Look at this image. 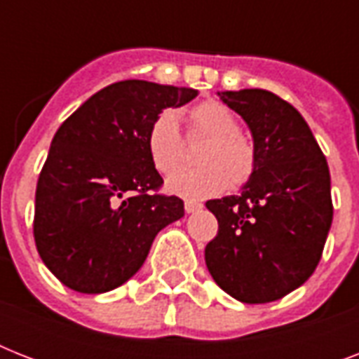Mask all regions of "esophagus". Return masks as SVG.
<instances>
[{
    "instance_id": "34e87169",
    "label": "esophagus",
    "mask_w": 359,
    "mask_h": 359,
    "mask_svg": "<svg viewBox=\"0 0 359 359\" xmlns=\"http://www.w3.org/2000/svg\"><path fill=\"white\" fill-rule=\"evenodd\" d=\"M203 208V205L201 203H197V201H186L184 203V210L188 214H194V212H197V210H201Z\"/></svg>"
}]
</instances>
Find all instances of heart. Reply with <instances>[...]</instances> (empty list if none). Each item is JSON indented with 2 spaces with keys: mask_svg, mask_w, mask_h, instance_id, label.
<instances>
[{
  "mask_svg": "<svg viewBox=\"0 0 359 359\" xmlns=\"http://www.w3.org/2000/svg\"><path fill=\"white\" fill-rule=\"evenodd\" d=\"M236 115L216 100L197 104L190 111V134L208 137L199 154L201 168L179 169L165 180V190L184 199H207L231 186H244L255 171V147L240 134ZM147 152L160 173H171L182 158L177 115L163 111L147 132Z\"/></svg>",
  "mask_w": 359,
  "mask_h": 359,
  "instance_id": "b5f03b06",
  "label": "heart"
}]
</instances>
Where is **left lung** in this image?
I'll use <instances>...</instances> for the list:
<instances>
[{
	"label": "left lung",
	"mask_w": 359,
	"mask_h": 359,
	"mask_svg": "<svg viewBox=\"0 0 359 359\" xmlns=\"http://www.w3.org/2000/svg\"><path fill=\"white\" fill-rule=\"evenodd\" d=\"M253 137L255 171L236 196L207 201L218 235L205 262L244 304L283 298L309 279L334 218L328 162L300 111L264 89L219 91Z\"/></svg>",
	"instance_id": "obj_1"
}]
</instances>
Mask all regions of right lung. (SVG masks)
Wrapping results in <instances>:
<instances>
[{
  "mask_svg": "<svg viewBox=\"0 0 359 359\" xmlns=\"http://www.w3.org/2000/svg\"><path fill=\"white\" fill-rule=\"evenodd\" d=\"M191 87L124 80L87 98L55 132L36 182L33 235L42 262L69 289L100 294L126 283L152 240L184 216V203L151 190L162 177L147 152L163 109Z\"/></svg>",
  "mask_w": 359,
  "mask_h": 359,
  "instance_id": "1",
  "label": "right lung"
}]
</instances>
